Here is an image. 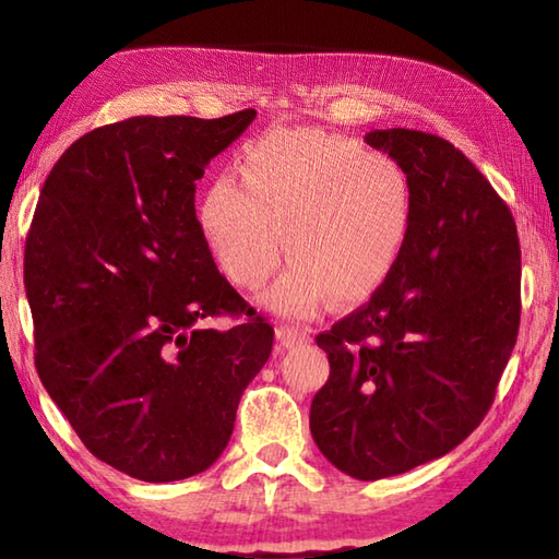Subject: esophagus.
Returning <instances> with one entry per match:
<instances>
[{
	"instance_id": "1",
	"label": "esophagus",
	"mask_w": 559,
	"mask_h": 559,
	"mask_svg": "<svg viewBox=\"0 0 559 559\" xmlns=\"http://www.w3.org/2000/svg\"><path fill=\"white\" fill-rule=\"evenodd\" d=\"M276 335H278V340H281V345H286V347L310 343V333H308V330H300V328H293V325H281V328L276 330Z\"/></svg>"
}]
</instances>
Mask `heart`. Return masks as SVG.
Returning a JSON list of instances; mask_svg holds the SVG:
<instances>
[{
	"instance_id": "1",
	"label": "heart",
	"mask_w": 559,
	"mask_h": 559,
	"mask_svg": "<svg viewBox=\"0 0 559 559\" xmlns=\"http://www.w3.org/2000/svg\"><path fill=\"white\" fill-rule=\"evenodd\" d=\"M239 175L216 177L200 204V229L222 273L263 306L308 318L372 298L402 259L412 231V187L390 155L323 130H276L243 147ZM284 241H280V234Z\"/></svg>"
}]
</instances>
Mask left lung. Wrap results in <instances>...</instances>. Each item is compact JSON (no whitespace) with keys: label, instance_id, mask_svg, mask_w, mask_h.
Returning <instances> with one entry per match:
<instances>
[{"label":"left lung","instance_id":"left-lung-1","mask_svg":"<svg viewBox=\"0 0 559 559\" xmlns=\"http://www.w3.org/2000/svg\"><path fill=\"white\" fill-rule=\"evenodd\" d=\"M404 169L412 231L390 281L316 337L330 377L310 433L347 476L377 480L456 449L484 421L520 325V243L508 204L449 140L372 130Z\"/></svg>","mask_w":559,"mask_h":559}]
</instances>
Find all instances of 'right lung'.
<instances>
[{
	"label": "right lung",
	"mask_w": 559,
	"mask_h": 559,
	"mask_svg": "<svg viewBox=\"0 0 559 559\" xmlns=\"http://www.w3.org/2000/svg\"><path fill=\"white\" fill-rule=\"evenodd\" d=\"M257 110L135 116L75 140L24 249L36 372L93 456L138 480L197 476L231 439L273 328L206 249L194 192ZM216 314L241 317L229 331Z\"/></svg>",
	"instance_id": "1"
}]
</instances>
